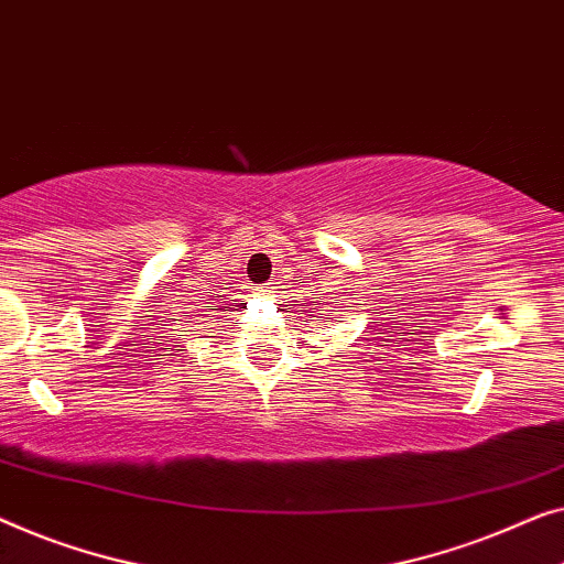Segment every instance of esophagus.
Instances as JSON below:
<instances>
[{
    "label": "esophagus",
    "mask_w": 564,
    "mask_h": 564,
    "mask_svg": "<svg viewBox=\"0 0 564 564\" xmlns=\"http://www.w3.org/2000/svg\"><path fill=\"white\" fill-rule=\"evenodd\" d=\"M259 292H262V295H267V292H272V290H269V288H267V290H259Z\"/></svg>",
    "instance_id": "1"
}]
</instances>
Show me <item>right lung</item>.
<instances>
[{
    "label": "right lung",
    "instance_id": "right-lung-1",
    "mask_svg": "<svg viewBox=\"0 0 564 564\" xmlns=\"http://www.w3.org/2000/svg\"><path fill=\"white\" fill-rule=\"evenodd\" d=\"M214 310H221V313H224V307H221V305H210V307L206 310L208 317H216V315H214Z\"/></svg>",
    "mask_w": 564,
    "mask_h": 564
}]
</instances>
